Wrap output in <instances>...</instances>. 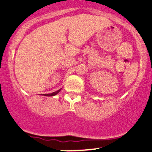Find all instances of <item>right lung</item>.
<instances>
[{
  "label": "right lung",
  "instance_id": "1",
  "mask_svg": "<svg viewBox=\"0 0 152 152\" xmlns=\"http://www.w3.org/2000/svg\"><path fill=\"white\" fill-rule=\"evenodd\" d=\"M61 89H59V90H58V91H54V92H53V93H50V94H42V95H44V96H55V95L57 94L58 93H59L60 91H61Z\"/></svg>",
  "mask_w": 152,
  "mask_h": 152
}]
</instances>
